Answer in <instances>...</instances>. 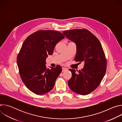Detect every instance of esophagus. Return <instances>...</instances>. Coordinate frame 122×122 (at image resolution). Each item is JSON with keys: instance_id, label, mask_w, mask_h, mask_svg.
I'll list each match as a JSON object with an SVG mask.
<instances>
[{"instance_id": "esophagus-1", "label": "esophagus", "mask_w": 122, "mask_h": 122, "mask_svg": "<svg viewBox=\"0 0 122 122\" xmlns=\"http://www.w3.org/2000/svg\"><path fill=\"white\" fill-rule=\"evenodd\" d=\"M67 71V68H65V67H63V68H62V72H64V71Z\"/></svg>"}]
</instances>
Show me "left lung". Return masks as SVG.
I'll return each mask as SVG.
<instances>
[{"label": "left lung", "mask_w": 122, "mask_h": 122, "mask_svg": "<svg viewBox=\"0 0 122 122\" xmlns=\"http://www.w3.org/2000/svg\"><path fill=\"white\" fill-rule=\"evenodd\" d=\"M63 33L76 44L74 60L84 63L83 68L79 71L69 69L72 73L68 81L69 87L79 95H88L99 86L106 71L107 60L101 44L87 29H75Z\"/></svg>", "instance_id": "left-lung-1"}]
</instances>
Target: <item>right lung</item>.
<instances>
[{
    "mask_svg": "<svg viewBox=\"0 0 122 122\" xmlns=\"http://www.w3.org/2000/svg\"><path fill=\"white\" fill-rule=\"evenodd\" d=\"M64 38L60 32L41 30L30 35L23 42L17 64L23 82L33 93L43 95L53 88L62 68L57 65L47 68L46 59L53 54L56 44Z\"/></svg>",
    "mask_w": 122,
    "mask_h": 122,
    "instance_id": "add662e5",
    "label": "right lung"
}]
</instances>
